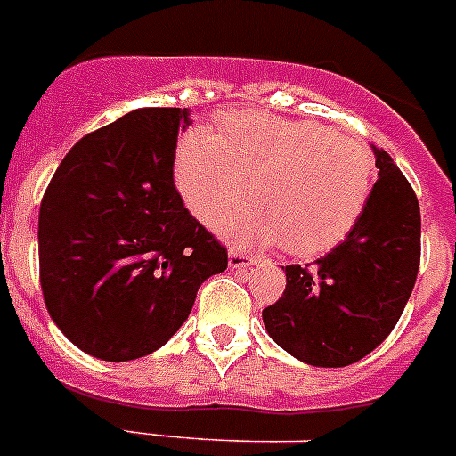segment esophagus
Returning a JSON list of instances; mask_svg holds the SVG:
<instances>
[{"label": "esophagus", "instance_id": "obj_1", "mask_svg": "<svg viewBox=\"0 0 456 456\" xmlns=\"http://www.w3.org/2000/svg\"><path fill=\"white\" fill-rule=\"evenodd\" d=\"M256 263V256L247 251H231L228 253V265L231 269H244V267H251Z\"/></svg>", "mask_w": 456, "mask_h": 456}]
</instances>
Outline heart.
I'll use <instances>...</instances> for the list:
<instances>
[{
    "mask_svg": "<svg viewBox=\"0 0 456 456\" xmlns=\"http://www.w3.org/2000/svg\"><path fill=\"white\" fill-rule=\"evenodd\" d=\"M173 178L189 212L205 225L224 220L235 244L283 241L294 256H317L363 215L374 157L363 141L315 120L232 111L219 136L191 130L178 141ZM247 183L256 203L233 213Z\"/></svg>",
    "mask_w": 456,
    "mask_h": 456,
    "instance_id": "b5f03b06",
    "label": "heart"
}]
</instances>
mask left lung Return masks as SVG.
I'll use <instances>...</instances> for the list:
<instances>
[{
    "instance_id": "left-lung-1",
    "label": "left lung",
    "mask_w": 456,
    "mask_h": 456,
    "mask_svg": "<svg viewBox=\"0 0 456 456\" xmlns=\"http://www.w3.org/2000/svg\"><path fill=\"white\" fill-rule=\"evenodd\" d=\"M379 180L345 241L285 267L283 297L263 310L278 347L315 368H345L388 338L420 267V205L393 157L374 148Z\"/></svg>"
}]
</instances>
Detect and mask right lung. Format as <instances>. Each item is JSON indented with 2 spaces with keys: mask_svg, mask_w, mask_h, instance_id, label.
Returning a JSON list of instances; mask_svg holds the SVG:
<instances>
[{
  "mask_svg": "<svg viewBox=\"0 0 456 456\" xmlns=\"http://www.w3.org/2000/svg\"><path fill=\"white\" fill-rule=\"evenodd\" d=\"M180 107H143L82 136L40 200V288L63 336L102 361L148 356L178 331L228 251L173 183Z\"/></svg>",
  "mask_w": 456,
  "mask_h": 456,
  "instance_id": "right-lung-1",
  "label": "right lung"
}]
</instances>
